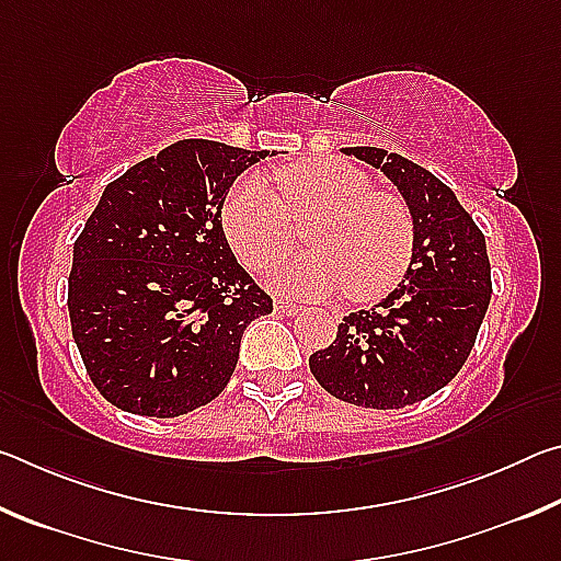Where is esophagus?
Segmentation results:
<instances>
[{"mask_svg": "<svg viewBox=\"0 0 561 561\" xmlns=\"http://www.w3.org/2000/svg\"><path fill=\"white\" fill-rule=\"evenodd\" d=\"M274 311L282 317H297L301 314V307H297V304H289V301H274Z\"/></svg>", "mask_w": 561, "mask_h": 561, "instance_id": "obj_1", "label": "esophagus"}]
</instances>
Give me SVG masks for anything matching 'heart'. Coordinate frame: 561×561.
<instances>
[{
	"mask_svg": "<svg viewBox=\"0 0 561 561\" xmlns=\"http://www.w3.org/2000/svg\"><path fill=\"white\" fill-rule=\"evenodd\" d=\"M279 197L257 173L234 180L222 203L227 242L247 267L264 270L289 247L291 220L311 252L282 260L272 287L289 297H329L346 289L371 301L391 291L411 267L415 232L401 197L376 193L358 168L334 158H307L274 173Z\"/></svg>",
	"mask_w": 561,
	"mask_h": 561,
	"instance_id": "b5f03b06",
	"label": "heart"
}]
</instances>
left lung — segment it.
<instances>
[{
    "label": "left lung",
    "instance_id": "left-lung-1",
    "mask_svg": "<svg viewBox=\"0 0 561 561\" xmlns=\"http://www.w3.org/2000/svg\"><path fill=\"white\" fill-rule=\"evenodd\" d=\"M403 195L413 220L411 267L371 309L351 311L334 344L309 356L319 386L360 408L413 405L448 386L468 360L490 307L485 234L431 170L383 148H341Z\"/></svg>",
    "mask_w": 561,
    "mask_h": 561
}]
</instances>
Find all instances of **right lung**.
Segmentation results:
<instances>
[{"label":"right lung","mask_w":561,"mask_h":561,"mask_svg":"<svg viewBox=\"0 0 561 561\" xmlns=\"http://www.w3.org/2000/svg\"><path fill=\"white\" fill-rule=\"evenodd\" d=\"M267 156L178 140L103 190L73 242L69 317L93 386L121 411L175 417L210 403L244 329L272 314L220 217L237 175Z\"/></svg>","instance_id":"right-lung-1"}]
</instances>
